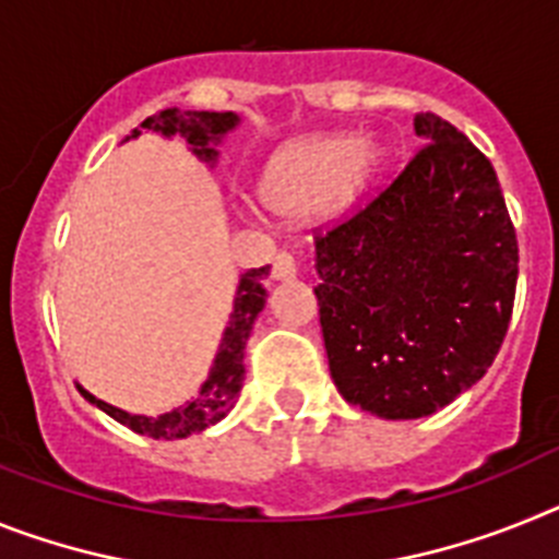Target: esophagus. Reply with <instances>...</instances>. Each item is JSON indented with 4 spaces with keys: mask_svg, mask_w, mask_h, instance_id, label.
Instances as JSON below:
<instances>
[{
    "mask_svg": "<svg viewBox=\"0 0 559 559\" xmlns=\"http://www.w3.org/2000/svg\"><path fill=\"white\" fill-rule=\"evenodd\" d=\"M298 275V266H295V259L289 252H275L273 255V278L275 281H293Z\"/></svg>",
    "mask_w": 559,
    "mask_h": 559,
    "instance_id": "1",
    "label": "esophagus"
}]
</instances>
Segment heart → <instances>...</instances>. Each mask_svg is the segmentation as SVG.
Segmentation results:
<instances>
[{"label": "heart", "mask_w": 559, "mask_h": 559, "mask_svg": "<svg viewBox=\"0 0 559 559\" xmlns=\"http://www.w3.org/2000/svg\"><path fill=\"white\" fill-rule=\"evenodd\" d=\"M382 148L352 134H320L286 145L261 177L266 207L284 216H312L334 202H348L380 171ZM247 213L261 216L259 205Z\"/></svg>", "instance_id": "b5f03b06"}]
</instances>
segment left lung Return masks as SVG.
I'll list each match as a JSON object with an SVG mask.
<instances>
[{
    "mask_svg": "<svg viewBox=\"0 0 559 559\" xmlns=\"http://www.w3.org/2000/svg\"><path fill=\"white\" fill-rule=\"evenodd\" d=\"M405 171L314 239L320 329L340 396L421 419L492 366L509 329L518 239L495 168L439 115H416Z\"/></svg>",
    "mask_w": 559,
    "mask_h": 559,
    "instance_id": "8db88e82",
    "label": "left lung"
}]
</instances>
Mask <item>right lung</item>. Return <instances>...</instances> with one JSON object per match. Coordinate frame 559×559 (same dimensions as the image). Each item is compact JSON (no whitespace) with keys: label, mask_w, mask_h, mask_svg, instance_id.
Returning a JSON list of instances; mask_svg holds the SVG:
<instances>
[{"label":"right lung","mask_w":559,"mask_h":559,"mask_svg":"<svg viewBox=\"0 0 559 559\" xmlns=\"http://www.w3.org/2000/svg\"><path fill=\"white\" fill-rule=\"evenodd\" d=\"M241 123L236 111H179V109H163L154 118L143 120V129L159 134V138H186L191 145V152L197 154L202 163H216L219 148L216 145L227 138V134ZM140 138V129H134L126 140ZM270 275V266H259V270H247L236 286V298H233V312L227 320L225 332H222L219 352L213 357V366L207 371V380L199 385L197 396L186 405L174 407L168 414L159 416H143L129 414L123 407H115L109 402L98 400L90 394L84 385H78L81 396L86 402L104 411L115 421L126 425L129 430L140 436H152V439H188L193 433H202L205 427L216 425L230 414V407L236 405L245 382V346L250 340L255 318L266 304V289L261 281Z\"/></svg>","instance_id":"right-lung-1"}]
</instances>
